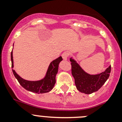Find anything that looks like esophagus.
<instances>
[{
	"mask_svg": "<svg viewBox=\"0 0 122 122\" xmlns=\"http://www.w3.org/2000/svg\"><path fill=\"white\" fill-rule=\"evenodd\" d=\"M69 56V53L68 52H64L63 54H62V57L63 58V60H67Z\"/></svg>",
	"mask_w": 122,
	"mask_h": 122,
	"instance_id": "34e87169",
	"label": "esophagus"
}]
</instances>
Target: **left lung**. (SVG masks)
Masks as SVG:
<instances>
[{"mask_svg": "<svg viewBox=\"0 0 122 122\" xmlns=\"http://www.w3.org/2000/svg\"><path fill=\"white\" fill-rule=\"evenodd\" d=\"M71 73L75 80L77 90L81 93L89 94L97 92L105 83L110 76L111 66L105 71L97 75H90L84 72L76 61L70 59Z\"/></svg>", "mask_w": 122, "mask_h": 122, "instance_id": "8db88e82", "label": "left lung"}]
</instances>
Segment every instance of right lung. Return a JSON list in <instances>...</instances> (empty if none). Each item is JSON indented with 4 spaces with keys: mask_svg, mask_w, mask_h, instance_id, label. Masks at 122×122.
Instances as JSON below:
<instances>
[{
    "mask_svg": "<svg viewBox=\"0 0 122 122\" xmlns=\"http://www.w3.org/2000/svg\"><path fill=\"white\" fill-rule=\"evenodd\" d=\"M62 60V57L60 56L56 60L52 61L49 66L45 77L40 81H30L25 80L22 78L20 76H18L13 69H12V71H13L15 77L18 80L19 84L26 90L35 93H38V94L47 93V92H50L53 88L54 85L55 84V76L58 72V65ZM11 61H12V68H13V61L12 51L11 52Z\"/></svg>",
    "mask_w": 122,
    "mask_h": 122,
    "instance_id": "obj_1",
    "label": "right lung"
}]
</instances>
